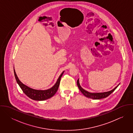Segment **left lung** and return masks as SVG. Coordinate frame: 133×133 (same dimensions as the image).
I'll return each mask as SVG.
<instances>
[{"label": "left lung", "instance_id": "left-lung-1", "mask_svg": "<svg viewBox=\"0 0 133 133\" xmlns=\"http://www.w3.org/2000/svg\"><path fill=\"white\" fill-rule=\"evenodd\" d=\"M77 84L78 85V87L79 88V89L80 90V91H81V92L83 94V95L85 96V97L89 98H91V99H102V98H106L108 96H109L110 95L111 93H112L114 91L116 90V89L118 87L119 84L116 86L114 89L110 91L109 92H103V93H90L89 92L85 90H84L82 88V87L80 86V83H79V79L77 80Z\"/></svg>", "mask_w": 133, "mask_h": 133}]
</instances>
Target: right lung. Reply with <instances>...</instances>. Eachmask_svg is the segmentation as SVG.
<instances>
[{"label":"right lung","mask_w":133,"mask_h":133,"mask_svg":"<svg viewBox=\"0 0 133 133\" xmlns=\"http://www.w3.org/2000/svg\"><path fill=\"white\" fill-rule=\"evenodd\" d=\"M14 75H15L16 80L17 83L18 84L19 87L22 90L23 92L28 97H29L30 98L33 100H37V101H42V100L48 99L53 97L55 94V93H56L58 89V88L60 84V80H61V77L62 76L64 73V71L59 77L58 79H57V82L54 84V85L51 88L46 90H37L33 89L32 88L28 87V86L23 84L19 80L18 77L16 74L14 68Z\"/></svg>","instance_id":"obj_1"}]
</instances>
